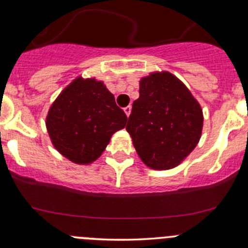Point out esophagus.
<instances>
[{"mask_svg":"<svg viewBox=\"0 0 248 248\" xmlns=\"http://www.w3.org/2000/svg\"><path fill=\"white\" fill-rule=\"evenodd\" d=\"M124 114L127 115V116H129V115H131V111H132V108H131V106L126 107V108L124 109Z\"/></svg>","mask_w":248,"mask_h":248,"instance_id":"obj_1","label":"esophagus"}]
</instances>
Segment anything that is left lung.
Segmentation results:
<instances>
[{
  "mask_svg": "<svg viewBox=\"0 0 248 248\" xmlns=\"http://www.w3.org/2000/svg\"><path fill=\"white\" fill-rule=\"evenodd\" d=\"M202 121L201 104L181 80L169 72H152L140 79L126 129L144 164L168 170L198 145Z\"/></svg>",
  "mask_w": 248,
  "mask_h": 248,
  "instance_id": "obj_1",
  "label": "left lung"
}]
</instances>
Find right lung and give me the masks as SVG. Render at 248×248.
<instances>
[{
    "instance_id": "right-lung-1",
    "label": "right lung",
    "mask_w": 248,
    "mask_h": 248,
    "mask_svg": "<svg viewBox=\"0 0 248 248\" xmlns=\"http://www.w3.org/2000/svg\"><path fill=\"white\" fill-rule=\"evenodd\" d=\"M127 116L103 81L78 77L62 90L46 115V129L55 149L76 164L96 161Z\"/></svg>"
}]
</instances>
